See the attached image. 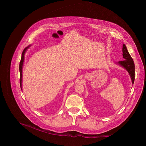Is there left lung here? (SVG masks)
<instances>
[{
  "label": "left lung",
  "instance_id": "1",
  "mask_svg": "<svg viewBox=\"0 0 146 146\" xmlns=\"http://www.w3.org/2000/svg\"><path fill=\"white\" fill-rule=\"evenodd\" d=\"M122 47H122V52H123L122 55H123V58L124 60L119 61L118 64L124 67L128 71L130 76H131L132 83L133 84L135 79V65L134 61L129 54L126 46L123 44Z\"/></svg>",
  "mask_w": 146,
  "mask_h": 146
}]
</instances>
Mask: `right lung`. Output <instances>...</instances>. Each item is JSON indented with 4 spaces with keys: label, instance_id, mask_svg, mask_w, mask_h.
Wrapping results in <instances>:
<instances>
[{
    "label": "right lung",
    "instance_id": "add662e5",
    "mask_svg": "<svg viewBox=\"0 0 146 146\" xmlns=\"http://www.w3.org/2000/svg\"><path fill=\"white\" fill-rule=\"evenodd\" d=\"M29 47V46L26 48H25V49L24 50V51H22V56H21V59L20 61V63H19V72H20V86L21 88L22 89V66H23V63H24V55H25V52L26 51V50H27V48Z\"/></svg>",
    "mask_w": 146,
    "mask_h": 146
}]
</instances>
